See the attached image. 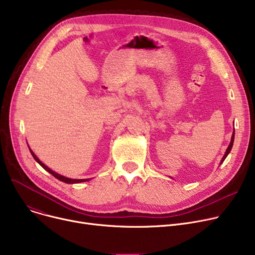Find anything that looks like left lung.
Wrapping results in <instances>:
<instances>
[{"label":"left lung","instance_id":"left-lung-1","mask_svg":"<svg viewBox=\"0 0 255 255\" xmlns=\"http://www.w3.org/2000/svg\"><path fill=\"white\" fill-rule=\"evenodd\" d=\"M234 137H235V131H234V133H233V136H232V139H231V142H230V145H229V147L227 148V151H226V154H225V156L223 157V159H222V161H220V164H223L224 163V161H225V159L227 158V156L229 155V152L231 151V149H232V147H233V143H234Z\"/></svg>","mask_w":255,"mask_h":255}]
</instances>
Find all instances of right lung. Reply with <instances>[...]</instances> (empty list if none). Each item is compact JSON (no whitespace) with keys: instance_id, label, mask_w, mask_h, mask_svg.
<instances>
[{"instance_id":"add662e5","label":"right lung","mask_w":255,"mask_h":255,"mask_svg":"<svg viewBox=\"0 0 255 255\" xmlns=\"http://www.w3.org/2000/svg\"><path fill=\"white\" fill-rule=\"evenodd\" d=\"M30 150V154L32 155V157H33V159H35L44 169L46 171H48L50 174H52L55 178H57V179H59V180H61V181H63V182H66V183H79V182H83V181H88L89 180V178L88 179H72V178H67V177H64V176H62V175H60V174H58V173H56V172H54L53 170H51L50 168H48L45 164H43L38 158H37V156L33 154L32 152V150L31 149H29Z\"/></svg>"}]
</instances>
